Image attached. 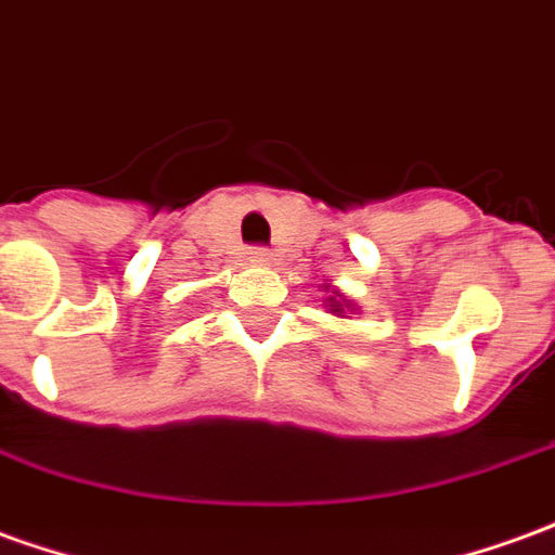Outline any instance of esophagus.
I'll use <instances>...</instances> for the list:
<instances>
[{
	"mask_svg": "<svg viewBox=\"0 0 555 555\" xmlns=\"http://www.w3.org/2000/svg\"><path fill=\"white\" fill-rule=\"evenodd\" d=\"M270 261H273V255H270V249H264V246H255V249H249V264L267 267Z\"/></svg>",
	"mask_w": 555,
	"mask_h": 555,
	"instance_id": "obj_1",
	"label": "esophagus"
}]
</instances>
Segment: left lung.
Masks as SVG:
<instances>
[{"label": "left lung", "mask_w": 555, "mask_h": 555, "mask_svg": "<svg viewBox=\"0 0 555 555\" xmlns=\"http://www.w3.org/2000/svg\"><path fill=\"white\" fill-rule=\"evenodd\" d=\"M321 291L327 294V297H324V309H327L331 315L351 318V315H354V312H358V306L351 304V300L345 297L343 291L336 288V285H331V282H324V285H321Z\"/></svg>", "instance_id": "8db88e82"}]
</instances>
